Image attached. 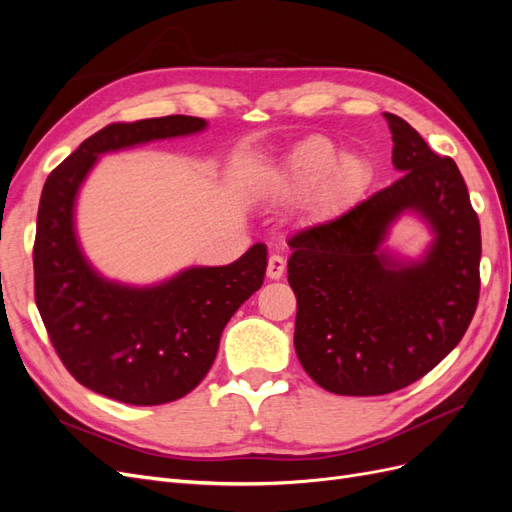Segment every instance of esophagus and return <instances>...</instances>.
Wrapping results in <instances>:
<instances>
[{
  "instance_id": "1",
  "label": "esophagus",
  "mask_w": 512,
  "mask_h": 512,
  "mask_svg": "<svg viewBox=\"0 0 512 512\" xmlns=\"http://www.w3.org/2000/svg\"><path fill=\"white\" fill-rule=\"evenodd\" d=\"M284 269H286V260L282 256L273 254L267 262V277L269 280H280V277L284 275Z\"/></svg>"
}]
</instances>
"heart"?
I'll return each instance as SVG.
<instances>
[{
	"instance_id": "b5f03b06",
	"label": "heart",
	"mask_w": 512,
	"mask_h": 512,
	"mask_svg": "<svg viewBox=\"0 0 512 512\" xmlns=\"http://www.w3.org/2000/svg\"><path fill=\"white\" fill-rule=\"evenodd\" d=\"M337 159L339 151L329 138L309 136L288 153L275 173V192L301 196L318 188L316 207L320 211L342 207L365 188L369 170L359 158H344L339 163Z\"/></svg>"
}]
</instances>
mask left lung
I'll return each instance as SVG.
<instances>
[{
  "instance_id": "obj_1",
  "label": "left lung",
  "mask_w": 512,
  "mask_h": 512,
  "mask_svg": "<svg viewBox=\"0 0 512 512\" xmlns=\"http://www.w3.org/2000/svg\"><path fill=\"white\" fill-rule=\"evenodd\" d=\"M401 175L335 220L290 237L294 348L335 395H386L421 380L468 331L480 294V222L457 164L384 113ZM421 212L437 232L421 263L379 252L390 222Z\"/></svg>"
}]
</instances>
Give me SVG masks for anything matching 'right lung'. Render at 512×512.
Returning a JSON list of instances; mask_svg holds the SVG:
<instances>
[{
  "instance_id": "add662e5",
  "label": "right lung",
  "mask_w": 512,
  "mask_h": 512,
  "mask_svg": "<svg viewBox=\"0 0 512 512\" xmlns=\"http://www.w3.org/2000/svg\"><path fill=\"white\" fill-rule=\"evenodd\" d=\"M205 119L168 115L111 123L46 179L34 241V297L51 344L87 389L130 406H160L209 374L226 322L265 282L267 247L226 267H194L153 288L106 282L83 258L72 211L100 153L194 134Z\"/></svg>"
}]
</instances>
